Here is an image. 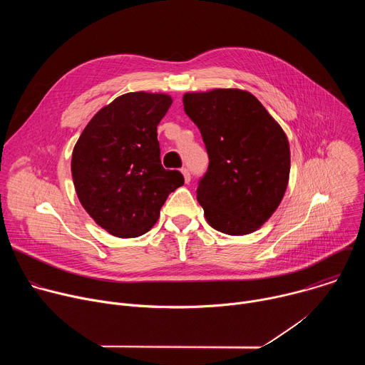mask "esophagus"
Wrapping results in <instances>:
<instances>
[{"mask_svg":"<svg viewBox=\"0 0 365 365\" xmlns=\"http://www.w3.org/2000/svg\"><path fill=\"white\" fill-rule=\"evenodd\" d=\"M182 173H183L185 182H186V183H189V182H190V178H192V176H190V172H189V169H187V168H183V169H182Z\"/></svg>","mask_w":365,"mask_h":365,"instance_id":"obj_1","label":"esophagus"}]
</instances>
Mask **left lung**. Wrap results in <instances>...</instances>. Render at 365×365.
Listing matches in <instances>:
<instances>
[{
    "mask_svg": "<svg viewBox=\"0 0 365 365\" xmlns=\"http://www.w3.org/2000/svg\"><path fill=\"white\" fill-rule=\"evenodd\" d=\"M183 107L210 158L196 189L206 221L228 235L254 232L277 210L287 187L284 131L262 102L241 89L185 93Z\"/></svg>",
    "mask_w": 365,
    "mask_h": 365,
    "instance_id": "obj_1",
    "label": "left lung"
}]
</instances>
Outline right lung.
Wrapping results in <instances>:
<instances>
[{
  "label": "right lung",
  "instance_id": "1",
  "mask_svg": "<svg viewBox=\"0 0 365 365\" xmlns=\"http://www.w3.org/2000/svg\"><path fill=\"white\" fill-rule=\"evenodd\" d=\"M170 106L165 93H124L95 114L73 148L78 197L115 237L145 234L168 196L185 183L179 170H166L160 162L158 125Z\"/></svg>",
  "mask_w": 365,
  "mask_h": 365
}]
</instances>
